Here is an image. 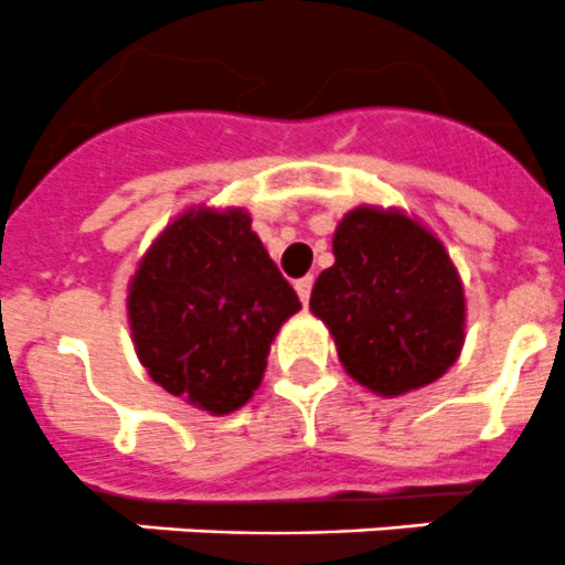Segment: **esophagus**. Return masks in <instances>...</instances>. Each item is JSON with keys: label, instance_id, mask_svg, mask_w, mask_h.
<instances>
[{"label": "esophagus", "instance_id": "obj_1", "mask_svg": "<svg viewBox=\"0 0 565 565\" xmlns=\"http://www.w3.org/2000/svg\"><path fill=\"white\" fill-rule=\"evenodd\" d=\"M296 292H298V298H301V303L310 301V292H312V276L298 278V281H296Z\"/></svg>", "mask_w": 565, "mask_h": 565}]
</instances>
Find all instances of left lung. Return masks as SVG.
<instances>
[{"instance_id":"left-lung-1","label":"left lung","mask_w":565,"mask_h":565,"mask_svg":"<svg viewBox=\"0 0 565 565\" xmlns=\"http://www.w3.org/2000/svg\"><path fill=\"white\" fill-rule=\"evenodd\" d=\"M310 296L347 375L381 398L435 384L458 361L466 296L440 238L404 210L361 204L332 235Z\"/></svg>"}]
</instances>
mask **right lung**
<instances>
[{
	"label": "right lung",
	"mask_w": 565,
	"mask_h": 565,
	"mask_svg": "<svg viewBox=\"0 0 565 565\" xmlns=\"http://www.w3.org/2000/svg\"><path fill=\"white\" fill-rule=\"evenodd\" d=\"M301 310L242 207H190L167 224L127 284V321L147 375L210 415L262 386L269 343Z\"/></svg>",
	"instance_id": "add662e5"
}]
</instances>
